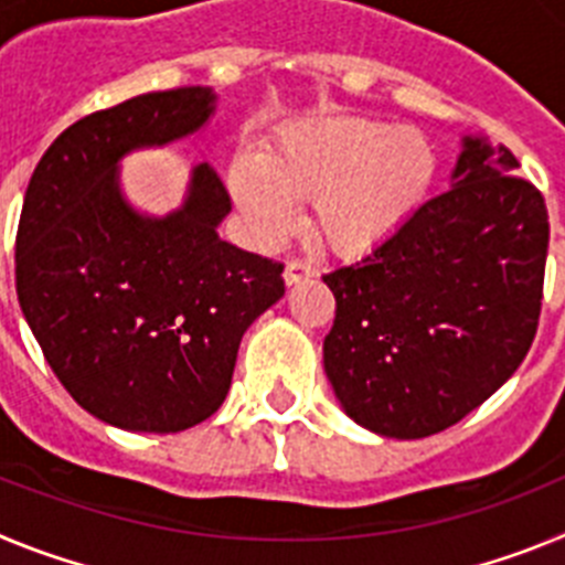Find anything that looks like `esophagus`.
Returning <instances> with one entry per match:
<instances>
[{
	"instance_id": "esophagus-1",
	"label": "esophagus",
	"mask_w": 565,
	"mask_h": 565,
	"mask_svg": "<svg viewBox=\"0 0 565 565\" xmlns=\"http://www.w3.org/2000/svg\"><path fill=\"white\" fill-rule=\"evenodd\" d=\"M286 286H299V282H306V279L317 277V268L311 263H302V259H291L286 266Z\"/></svg>"
}]
</instances>
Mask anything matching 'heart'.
Listing matches in <instances>:
<instances>
[{
    "mask_svg": "<svg viewBox=\"0 0 565 565\" xmlns=\"http://www.w3.org/2000/svg\"><path fill=\"white\" fill-rule=\"evenodd\" d=\"M436 169V149L416 129L333 118L288 129L259 158L239 152L228 189L259 243L291 232L297 203H311L317 237L339 257H359L422 206Z\"/></svg>",
    "mask_w": 565,
    "mask_h": 565,
    "instance_id": "1",
    "label": "heart"
}]
</instances>
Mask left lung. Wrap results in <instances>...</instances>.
I'll return each instance as SVG.
<instances>
[{
	"label": "left lung",
	"mask_w": 565,
	"mask_h": 565,
	"mask_svg": "<svg viewBox=\"0 0 565 565\" xmlns=\"http://www.w3.org/2000/svg\"><path fill=\"white\" fill-rule=\"evenodd\" d=\"M518 158L463 135L452 189L353 266L326 274L337 319L322 344L342 411L384 438L461 422L518 371L543 299L548 214Z\"/></svg>",
	"instance_id": "1"
}]
</instances>
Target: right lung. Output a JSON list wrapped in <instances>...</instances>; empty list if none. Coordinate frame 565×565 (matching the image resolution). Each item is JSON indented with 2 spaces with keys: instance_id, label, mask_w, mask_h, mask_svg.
<instances>
[{
  "instance_id": "add662e5",
  "label": "right lung",
  "mask_w": 565,
  "mask_h": 565,
  "mask_svg": "<svg viewBox=\"0 0 565 565\" xmlns=\"http://www.w3.org/2000/svg\"><path fill=\"white\" fill-rule=\"evenodd\" d=\"M212 87L135 96L64 129L24 192L17 294L64 391L98 422L181 433L232 387L243 333L286 294L282 263L221 239L232 212L209 163H194L174 212L124 198L121 161L201 132Z\"/></svg>"
}]
</instances>
